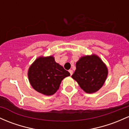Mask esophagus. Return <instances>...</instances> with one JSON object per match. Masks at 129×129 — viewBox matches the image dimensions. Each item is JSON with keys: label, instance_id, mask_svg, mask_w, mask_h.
Here are the masks:
<instances>
[{"label": "esophagus", "instance_id": "34e87169", "mask_svg": "<svg viewBox=\"0 0 129 129\" xmlns=\"http://www.w3.org/2000/svg\"><path fill=\"white\" fill-rule=\"evenodd\" d=\"M69 72H70V75H72V74H73V70H69Z\"/></svg>", "mask_w": 129, "mask_h": 129}]
</instances>
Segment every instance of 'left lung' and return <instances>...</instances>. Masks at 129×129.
I'll list each match as a JSON object with an SVG mask.
<instances>
[{
	"mask_svg": "<svg viewBox=\"0 0 129 129\" xmlns=\"http://www.w3.org/2000/svg\"><path fill=\"white\" fill-rule=\"evenodd\" d=\"M107 76L108 69L106 65L99 56L92 54L79 59L72 77L84 91L92 94L102 87Z\"/></svg>",
	"mask_w": 129,
	"mask_h": 129,
	"instance_id": "obj_1",
	"label": "left lung"
}]
</instances>
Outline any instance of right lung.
Listing matches in <instances>:
<instances>
[{
	"label": "right lung",
	"instance_id": "right-lung-1",
	"mask_svg": "<svg viewBox=\"0 0 129 129\" xmlns=\"http://www.w3.org/2000/svg\"><path fill=\"white\" fill-rule=\"evenodd\" d=\"M70 75L69 72L56 63L52 56L38 57L28 70L31 86L35 90L46 95L56 93L62 80Z\"/></svg>",
	"mask_w": 129,
	"mask_h": 129
}]
</instances>
